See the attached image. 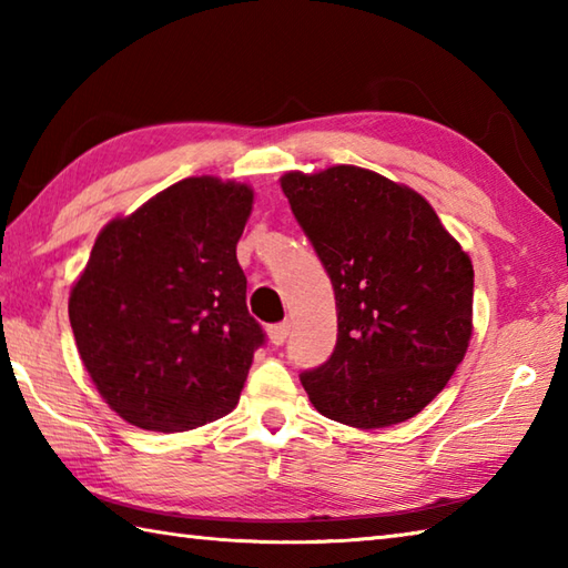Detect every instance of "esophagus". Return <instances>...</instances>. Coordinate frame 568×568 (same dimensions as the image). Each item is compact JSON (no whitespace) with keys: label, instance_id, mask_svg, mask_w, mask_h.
<instances>
[{"label":"esophagus","instance_id":"1","mask_svg":"<svg viewBox=\"0 0 568 568\" xmlns=\"http://www.w3.org/2000/svg\"><path fill=\"white\" fill-rule=\"evenodd\" d=\"M287 334H291V324L287 322H277L268 327V339L273 346H281L287 339Z\"/></svg>","mask_w":568,"mask_h":568}]
</instances>
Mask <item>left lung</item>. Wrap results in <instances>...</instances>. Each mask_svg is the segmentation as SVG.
<instances>
[{"instance_id":"8db88e82","label":"left lung","mask_w":568,"mask_h":568,"mask_svg":"<svg viewBox=\"0 0 568 568\" xmlns=\"http://www.w3.org/2000/svg\"><path fill=\"white\" fill-rule=\"evenodd\" d=\"M281 187L336 300L334 352L300 373L312 405L361 429L415 417L468 348L466 251L425 197L364 168L287 173Z\"/></svg>"}]
</instances>
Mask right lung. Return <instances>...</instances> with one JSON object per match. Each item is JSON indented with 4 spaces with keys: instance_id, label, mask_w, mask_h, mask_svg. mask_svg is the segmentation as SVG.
I'll list each match as a JSON object with an SVG mask.
<instances>
[{
    "instance_id": "1",
    "label": "right lung",
    "mask_w": 568,
    "mask_h": 568,
    "mask_svg": "<svg viewBox=\"0 0 568 568\" xmlns=\"http://www.w3.org/2000/svg\"><path fill=\"white\" fill-rule=\"evenodd\" d=\"M248 185L187 178L106 224L70 293V327L100 395L129 425L185 432L232 413L261 324L236 244Z\"/></svg>"
}]
</instances>
